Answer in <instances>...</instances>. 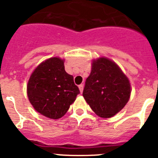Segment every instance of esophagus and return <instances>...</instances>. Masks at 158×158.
<instances>
[{
	"mask_svg": "<svg viewBox=\"0 0 158 158\" xmlns=\"http://www.w3.org/2000/svg\"><path fill=\"white\" fill-rule=\"evenodd\" d=\"M79 91H80V93L82 94V92H83V89H84V85H83V84H79Z\"/></svg>",
	"mask_w": 158,
	"mask_h": 158,
	"instance_id": "esophagus-1",
	"label": "esophagus"
}]
</instances>
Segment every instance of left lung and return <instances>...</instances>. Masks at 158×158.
Segmentation results:
<instances>
[{"mask_svg":"<svg viewBox=\"0 0 158 158\" xmlns=\"http://www.w3.org/2000/svg\"><path fill=\"white\" fill-rule=\"evenodd\" d=\"M130 93L129 79L115 62L106 57L93 60L83 96L97 115L112 117L126 105Z\"/></svg>","mask_w":158,"mask_h":158,"instance_id":"left-lung-1","label":"left lung"}]
</instances>
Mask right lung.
Returning <instances> with one entry per match:
<instances>
[{
  "mask_svg": "<svg viewBox=\"0 0 158 158\" xmlns=\"http://www.w3.org/2000/svg\"><path fill=\"white\" fill-rule=\"evenodd\" d=\"M28 100L38 112L59 119L69 110L79 94L74 77L64 70V60L52 57L32 73L27 85Z\"/></svg>",
  "mask_w": 158,
  "mask_h": 158,
  "instance_id": "obj_1",
  "label": "right lung"
}]
</instances>
